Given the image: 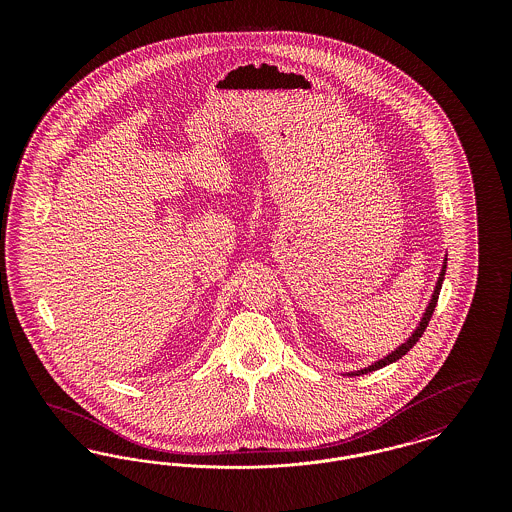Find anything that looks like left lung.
Returning <instances> with one entry per match:
<instances>
[{"label":"left lung","instance_id":"1","mask_svg":"<svg viewBox=\"0 0 512 512\" xmlns=\"http://www.w3.org/2000/svg\"><path fill=\"white\" fill-rule=\"evenodd\" d=\"M445 270H447V255L443 257L441 270H439L438 282H436V286H434L432 297H430V301H428V305H426V309H424L422 317L418 320L416 328L411 332V336H409L407 340L403 341L401 345H397V347H395L393 351H390L388 355H384L382 359H378V361H374V363H370L368 366H363V368H359V370L340 372L341 376H361V374L374 372V370H378V368H384V366H388L391 365V363H395V361H399L403 355H407V351H411V349H413L414 343L420 340V336L424 334V330H426V326H428L430 318L434 315V309H436V305H438L439 292H441V284H443V280H445Z\"/></svg>","mask_w":512,"mask_h":512}]
</instances>
